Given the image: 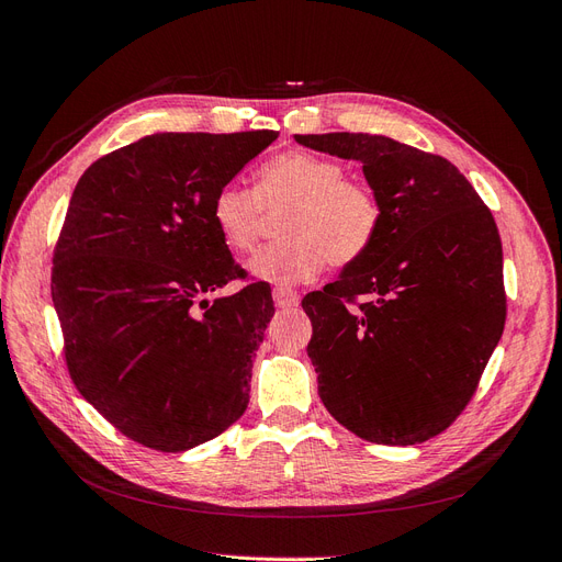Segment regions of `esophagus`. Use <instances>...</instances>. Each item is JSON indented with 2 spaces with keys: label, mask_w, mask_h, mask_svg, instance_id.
Listing matches in <instances>:
<instances>
[{
  "label": "esophagus",
  "mask_w": 562,
  "mask_h": 562,
  "mask_svg": "<svg viewBox=\"0 0 562 562\" xmlns=\"http://www.w3.org/2000/svg\"><path fill=\"white\" fill-rule=\"evenodd\" d=\"M271 297H274V304L281 310H291V307H297L300 302V295L288 291V288H274V293H271Z\"/></svg>",
  "instance_id": "obj_1"
}]
</instances>
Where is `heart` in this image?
<instances>
[{
	"mask_svg": "<svg viewBox=\"0 0 562 562\" xmlns=\"http://www.w3.org/2000/svg\"><path fill=\"white\" fill-rule=\"evenodd\" d=\"M333 159L285 151L260 166L255 190L227 182L211 201V220L223 244L248 252L258 241L265 211L285 209L283 241L252 255V279L274 285L312 281L330 260L351 265L366 255L380 229V201L363 182L347 180Z\"/></svg>",
	"mask_w": 562,
	"mask_h": 562,
	"instance_id": "1",
	"label": "heart"
}]
</instances>
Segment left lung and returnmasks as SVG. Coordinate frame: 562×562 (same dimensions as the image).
Here are the masks:
<instances>
[{"instance_id": "1", "label": "left lung", "mask_w": 562, "mask_h": 562, "mask_svg": "<svg viewBox=\"0 0 562 562\" xmlns=\"http://www.w3.org/2000/svg\"><path fill=\"white\" fill-rule=\"evenodd\" d=\"M295 140L361 161L382 211L366 255L302 300L318 396L370 443H424L464 411L504 330L495 217L438 155L370 133Z\"/></svg>"}]
</instances>
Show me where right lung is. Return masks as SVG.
<instances>
[{
	"label": "right lung",
	"mask_w": 562,
	"mask_h": 562,
	"mask_svg": "<svg viewBox=\"0 0 562 562\" xmlns=\"http://www.w3.org/2000/svg\"><path fill=\"white\" fill-rule=\"evenodd\" d=\"M277 135H145L100 157L75 187L50 271L67 370L145 448H196L248 407L274 302L262 281L209 300L244 279L211 201Z\"/></svg>",
	"instance_id": "add662e5"
}]
</instances>
